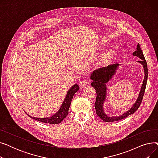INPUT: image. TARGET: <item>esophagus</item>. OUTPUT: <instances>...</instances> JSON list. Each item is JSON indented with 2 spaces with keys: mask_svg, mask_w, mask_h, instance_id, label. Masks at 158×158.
I'll return each instance as SVG.
<instances>
[{
  "mask_svg": "<svg viewBox=\"0 0 158 158\" xmlns=\"http://www.w3.org/2000/svg\"><path fill=\"white\" fill-rule=\"evenodd\" d=\"M79 85H80V86L82 88V87H85V86H86V85H87V84H88V82H87V80L86 79H82V80H81V81H80V82H79Z\"/></svg>",
  "mask_w": 158,
  "mask_h": 158,
  "instance_id": "esophagus-1",
  "label": "esophagus"
}]
</instances>
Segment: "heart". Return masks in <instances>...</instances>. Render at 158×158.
I'll use <instances>...</instances> for the list:
<instances>
[{
    "label": "heart",
    "instance_id": "b5f03b06",
    "mask_svg": "<svg viewBox=\"0 0 158 158\" xmlns=\"http://www.w3.org/2000/svg\"><path fill=\"white\" fill-rule=\"evenodd\" d=\"M114 51H112V50H109V51H106L105 53L102 54V56L101 57L100 63H105L110 61L111 60H112V58L114 57Z\"/></svg>",
    "mask_w": 158,
    "mask_h": 158
}]
</instances>
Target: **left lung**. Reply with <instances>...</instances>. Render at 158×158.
<instances>
[{"instance_id": "8db88e82", "label": "left lung", "mask_w": 158, "mask_h": 158, "mask_svg": "<svg viewBox=\"0 0 158 158\" xmlns=\"http://www.w3.org/2000/svg\"><path fill=\"white\" fill-rule=\"evenodd\" d=\"M132 55L137 56L141 60L140 61H138L137 62L142 64L144 70L145 76L142 87H141L139 93L138 94V97L136 102L128 111L123 113L121 115L110 117V116L105 113V111L104 110V104L106 101L107 94L106 84L114 76V74L117 72V70H118L120 64L118 63L110 64L106 66V67H102L95 70L92 73V74H91L90 79L93 81L91 85L95 89L97 92V98L95 103L96 113L99 117L106 122L118 121L124 118H126L131 114H133L138 109L141 103H142L147 85V81L148 78V69L145 57L143 56L142 49H141L139 47V44H138L137 45L136 51L132 53Z\"/></svg>"}]
</instances>
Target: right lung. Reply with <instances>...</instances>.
Here are the masks:
<instances>
[{"instance_id":"1","label":"right lung","mask_w":158,"mask_h":158,"mask_svg":"<svg viewBox=\"0 0 158 158\" xmlns=\"http://www.w3.org/2000/svg\"><path fill=\"white\" fill-rule=\"evenodd\" d=\"M79 89V86L77 84L73 85L67 92L66 97L64 98V101L63 102L61 107H60L59 110H58L56 113H55L51 117H45V118L33 117H31V115L28 114L27 113H26L30 118L41 122L48 123L50 124L60 123L62 122L63 120H64V118L66 117V116L68 115L69 110L70 108L73 97L74 94H76Z\"/></svg>"}]
</instances>
